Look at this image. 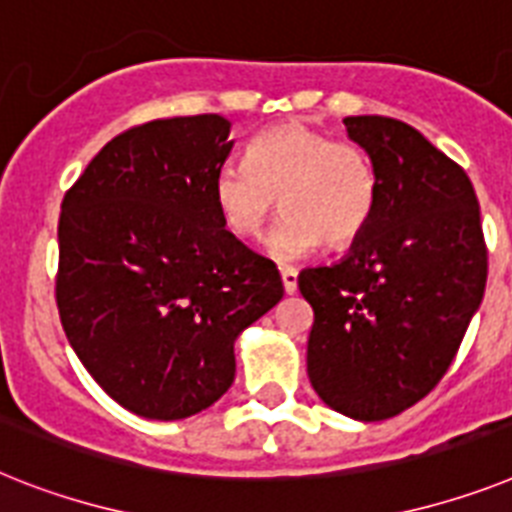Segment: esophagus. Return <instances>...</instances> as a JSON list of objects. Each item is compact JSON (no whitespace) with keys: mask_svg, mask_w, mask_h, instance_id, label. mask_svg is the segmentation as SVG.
<instances>
[{"mask_svg":"<svg viewBox=\"0 0 512 512\" xmlns=\"http://www.w3.org/2000/svg\"><path fill=\"white\" fill-rule=\"evenodd\" d=\"M280 274H282V287H285V293L293 295L295 290H298V272H295L293 266H282Z\"/></svg>","mask_w":512,"mask_h":512,"instance_id":"1","label":"esophagus"}]
</instances>
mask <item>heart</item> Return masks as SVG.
I'll list each match as a JSON object with an SVG mask.
<instances>
[{"label": "heart", "mask_w": 512, "mask_h": 512, "mask_svg": "<svg viewBox=\"0 0 512 512\" xmlns=\"http://www.w3.org/2000/svg\"><path fill=\"white\" fill-rule=\"evenodd\" d=\"M211 198L238 240L261 238L282 204L287 214L266 246L274 259L293 261L322 243L353 246L374 219L379 180L361 146L290 120L253 135L246 164H222Z\"/></svg>", "instance_id": "b5f03b06"}]
</instances>
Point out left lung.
I'll return each instance as SVG.
<instances>
[{"label":"left lung","mask_w":512,"mask_h":512,"mask_svg":"<svg viewBox=\"0 0 512 512\" xmlns=\"http://www.w3.org/2000/svg\"><path fill=\"white\" fill-rule=\"evenodd\" d=\"M374 164L377 211L332 266L303 269L308 379L337 413L384 421L437 387L487 285L479 201L460 164L392 117H345Z\"/></svg>","instance_id":"1"}]
</instances>
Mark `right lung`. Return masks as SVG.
<instances>
[{
    "instance_id": "right-lung-1",
    "label": "right lung",
    "mask_w": 512,
    "mask_h": 512,
    "mask_svg": "<svg viewBox=\"0 0 512 512\" xmlns=\"http://www.w3.org/2000/svg\"><path fill=\"white\" fill-rule=\"evenodd\" d=\"M230 128L196 114L125 130L62 201L59 319L88 374L135 416L177 421L217 403L238 335L285 293L211 198Z\"/></svg>"
}]
</instances>
